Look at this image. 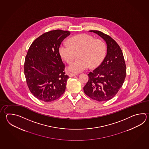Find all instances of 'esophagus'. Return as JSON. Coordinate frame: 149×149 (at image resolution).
I'll list each match as a JSON object with an SVG mask.
<instances>
[{"label": "esophagus", "mask_w": 149, "mask_h": 149, "mask_svg": "<svg viewBox=\"0 0 149 149\" xmlns=\"http://www.w3.org/2000/svg\"><path fill=\"white\" fill-rule=\"evenodd\" d=\"M76 74H75V73H70V75H69V77H73V76H76Z\"/></svg>", "instance_id": "obj_1"}]
</instances>
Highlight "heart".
Wrapping results in <instances>:
<instances>
[{
  "label": "heart",
  "mask_w": 149,
  "mask_h": 149,
  "mask_svg": "<svg viewBox=\"0 0 149 149\" xmlns=\"http://www.w3.org/2000/svg\"><path fill=\"white\" fill-rule=\"evenodd\" d=\"M106 45L102 40L94 39L88 34H81L71 38L68 43H61L59 53L61 58L70 64L77 54L79 58L70 65L68 70L79 73L88 69L89 66L94 68L103 61L106 54Z\"/></svg>",
  "instance_id": "b5f03b06"
}]
</instances>
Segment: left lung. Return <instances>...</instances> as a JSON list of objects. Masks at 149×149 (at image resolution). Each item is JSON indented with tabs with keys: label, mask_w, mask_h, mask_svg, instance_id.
<instances>
[{
	"label": "left lung",
	"mask_w": 149,
	"mask_h": 149,
	"mask_svg": "<svg viewBox=\"0 0 149 149\" xmlns=\"http://www.w3.org/2000/svg\"><path fill=\"white\" fill-rule=\"evenodd\" d=\"M89 32L97 34L106 42V56L102 63L88 74V80L83 88L88 97L99 102L114 97L124 82L126 64L122 49L108 35L97 30Z\"/></svg>",
	"instance_id": "8db88e82"
}]
</instances>
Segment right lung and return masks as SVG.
<instances>
[{"label":"right lung","instance_id":"1","mask_svg":"<svg viewBox=\"0 0 149 149\" xmlns=\"http://www.w3.org/2000/svg\"><path fill=\"white\" fill-rule=\"evenodd\" d=\"M67 31H50L34 41L25 59L24 72L31 93L46 102L57 100L64 93L69 77L59 53Z\"/></svg>","mask_w":149,"mask_h":149}]
</instances>
